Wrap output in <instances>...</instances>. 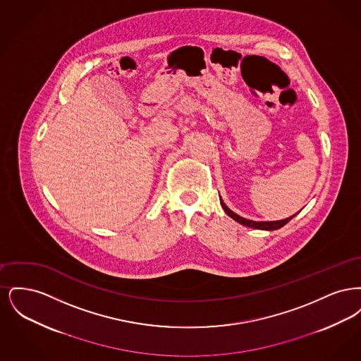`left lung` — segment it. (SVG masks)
I'll list each match as a JSON object with an SVG mask.
<instances>
[{
    "mask_svg": "<svg viewBox=\"0 0 361 361\" xmlns=\"http://www.w3.org/2000/svg\"><path fill=\"white\" fill-rule=\"evenodd\" d=\"M221 204L224 207V212L230 216V218H233L234 221H237L238 224H243V226H247V227H253V228H258V230H277V228H280V227H283L284 224H288L290 221H291L292 218L296 215H292L290 218H287V219H283V221H276V222H255V221H249V219H245V218H242L240 215H237L235 212H233L228 207L224 204V202L221 200Z\"/></svg>",
    "mask_w": 361,
    "mask_h": 361,
    "instance_id": "obj_1",
    "label": "left lung"
}]
</instances>
